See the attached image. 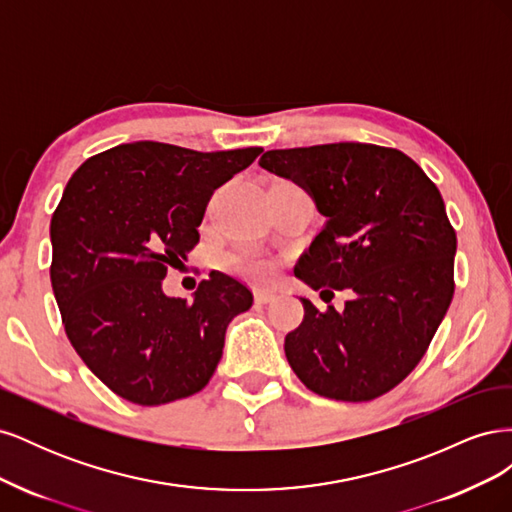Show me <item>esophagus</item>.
Returning a JSON list of instances; mask_svg holds the SVG:
<instances>
[{"label": "esophagus", "mask_w": 512, "mask_h": 512, "mask_svg": "<svg viewBox=\"0 0 512 512\" xmlns=\"http://www.w3.org/2000/svg\"><path fill=\"white\" fill-rule=\"evenodd\" d=\"M277 294L273 290H254V301L260 305H267L271 301H275Z\"/></svg>", "instance_id": "esophagus-1"}]
</instances>
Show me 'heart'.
Instances as JSON below:
<instances>
[{
  "label": "heart",
  "instance_id": "1",
  "mask_svg": "<svg viewBox=\"0 0 512 512\" xmlns=\"http://www.w3.org/2000/svg\"><path fill=\"white\" fill-rule=\"evenodd\" d=\"M226 265L235 273L243 275L245 280H252V282H267L275 273L273 260H269L267 256H262L258 252H252V250L232 252L226 258Z\"/></svg>",
  "mask_w": 512,
  "mask_h": 512
}]
</instances>
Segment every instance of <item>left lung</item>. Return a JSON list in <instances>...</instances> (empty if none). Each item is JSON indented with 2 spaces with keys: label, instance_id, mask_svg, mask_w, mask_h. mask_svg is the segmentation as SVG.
Instances as JSON below:
<instances>
[{
  "label": "left lung",
  "instance_id": "left-lung-1",
  "mask_svg": "<svg viewBox=\"0 0 512 512\" xmlns=\"http://www.w3.org/2000/svg\"><path fill=\"white\" fill-rule=\"evenodd\" d=\"M258 164L299 183L327 218L294 275L322 299L352 294L342 312L301 299L303 322L284 344L292 371L337 401L389 393L453 301L457 235L436 183L406 153L367 143L273 149Z\"/></svg>",
  "mask_w": 512,
  "mask_h": 512
}]
</instances>
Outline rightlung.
Returning a JSON list of instances; mask_svg holds the SVG:
<instances>
[{
	"label": "right lung",
	"instance_id": "add662e5",
	"mask_svg": "<svg viewBox=\"0 0 512 512\" xmlns=\"http://www.w3.org/2000/svg\"><path fill=\"white\" fill-rule=\"evenodd\" d=\"M260 151L138 141L70 177L51 220V284L76 354L119 397L162 406L211 380L228 322L252 307V292L211 271L188 301L166 297L162 280L194 250L213 192Z\"/></svg>",
	"mask_w": 512,
	"mask_h": 512
}]
</instances>
